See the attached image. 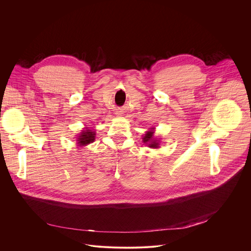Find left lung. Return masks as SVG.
I'll use <instances>...</instances> for the list:
<instances>
[{
    "instance_id": "8db88e82",
    "label": "left lung",
    "mask_w": 251,
    "mask_h": 251,
    "mask_svg": "<svg viewBox=\"0 0 251 251\" xmlns=\"http://www.w3.org/2000/svg\"><path fill=\"white\" fill-rule=\"evenodd\" d=\"M143 142H144L145 144H147L148 147H150V148H159V145H160L159 140L154 139V132L152 130L148 131L145 134V136L143 137Z\"/></svg>"
}]
</instances>
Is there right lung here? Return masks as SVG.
Listing matches in <instances>:
<instances>
[{"instance_id":"1","label":"right lung","mask_w":251,"mask_h":251,"mask_svg":"<svg viewBox=\"0 0 251 251\" xmlns=\"http://www.w3.org/2000/svg\"><path fill=\"white\" fill-rule=\"evenodd\" d=\"M95 132L91 129H84L81 131L79 136L77 137V144L78 146H86L95 140Z\"/></svg>"}]
</instances>
